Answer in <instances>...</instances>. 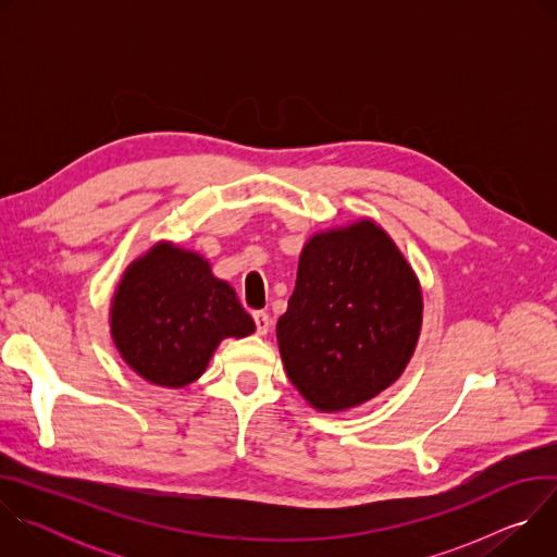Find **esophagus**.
<instances>
[{
	"label": "esophagus",
	"mask_w": 557,
	"mask_h": 557,
	"mask_svg": "<svg viewBox=\"0 0 557 557\" xmlns=\"http://www.w3.org/2000/svg\"><path fill=\"white\" fill-rule=\"evenodd\" d=\"M253 322H256L258 335H267V333H269V329H271V317H269V312L256 310V312H253Z\"/></svg>",
	"instance_id": "obj_1"
}]
</instances>
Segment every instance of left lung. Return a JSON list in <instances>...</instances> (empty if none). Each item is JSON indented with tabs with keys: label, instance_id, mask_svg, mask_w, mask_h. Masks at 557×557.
<instances>
[{
	"label": "left lung",
	"instance_id": "left-lung-1",
	"mask_svg": "<svg viewBox=\"0 0 557 557\" xmlns=\"http://www.w3.org/2000/svg\"><path fill=\"white\" fill-rule=\"evenodd\" d=\"M421 331V290L370 220L314 235L277 322L284 368L324 412L366 404L401 376Z\"/></svg>",
	"mask_w": 557,
	"mask_h": 557
}]
</instances>
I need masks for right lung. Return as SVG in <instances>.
I'll return each instance as SVG.
<instances>
[{"mask_svg":"<svg viewBox=\"0 0 557 557\" xmlns=\"http://www.w3.org/2000/svg\"><path fill=\"white\" fill-rule=\"evenodd\" d=\"M256 331L235 290L209 264L168 245L136 260L112 301V337L147 381L183 387L196 381L224 337Z\"/></svg>","mask_w":557,"mask_h":557,"instance_id":"1","label":"right lung"}]
</instances>
